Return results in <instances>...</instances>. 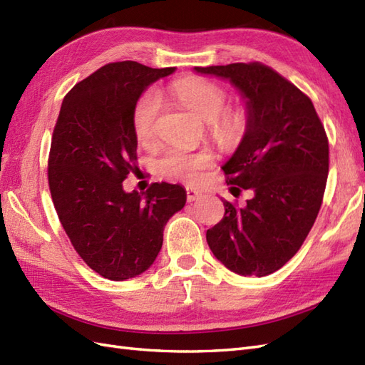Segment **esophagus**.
<instances>
[{
    "instance_id": "esophagus-1",
    "label": "esophagus",
    "mask_w": 365,
    "mask_h": 365,
    "mask_svg": "<svg viewBox=\"0 0 365 365\" xmlns=\"http://www.w3.org/2000/svg\"><path fill=\"white\" fill-rule=\"evenodd\" d=\"M185 193H187V201L189 202L201 200V196H202V193L200 190L193 189V187H185Z\"/></svg>"
}]
</instances>
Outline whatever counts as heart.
Returning a JSON list of instances; mask_svg holds the SVG:
<instances>
[{"label": "heart", "mask_w": 365, "mask_h": 365, "mask_svg": "<svg viewBox=\"0 0 365 365\" xmlns=\"http://www.w3.org/2000/svg\"><path fill=\"white\" fill-rule=\"evenodd\" d=\"M170 94L204 121H208L210 135L224 149H235L244 141L250 115L242 106H228L230 94L222 85L202 76H184L170 83ZM163 109V98L157 90H146L132 109V128L138 141L148 143L157 132ZM208 152H189L170 148L158 160L161 173L173 180L196 181L200 172L212 164Z\"/></svg>", "instance_id": "b5f03b06"}]
</instances>
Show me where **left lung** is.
<instances>
[{
    "instance_id": "left-lung-1",
    "label": "left lung",
    "mask_w": 365,
    "mask_h": 365,
    "mask_svg": "<svg viewBox=\"0 0 365 365\" xmlns=\"http://www.w3.org/2000/svg\"><path fill=\"white\" fill-rule=\"evenodd\" d=\"M228 79L247 98L250 128L222 168L244 207L222 201L225 215L207 230L217 260L240 275L272 274L300 250L322 208L329 173V140L314 103L260 62L195 67Z\"/></svg>"
}]
</instances>
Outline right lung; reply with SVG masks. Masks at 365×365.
Wrapping results in <instances>:
<instances>
[{"mask_svg":"<svg viewBox=\"0 0 365 365\" xmlns=\"http://www.w3.org/2000/svg\"><path fill=\"white\" fill-rule=\"evenodd\" d=\"M175 71L113 62L65 96L48 153V187L58 217L82 260L109 280L145 272L163 245L164 225L184 207L178 184L126 193L137 172L132 109L141 93Z\"/></svg>","mask_w":365,"mask_h":365,"instance_id":"1","label":"right lung"}]
</instances>
